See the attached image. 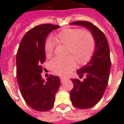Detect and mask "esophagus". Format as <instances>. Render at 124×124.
Here are the masks:
<instances>
[{"label": "esophagus", "mask_w": 124, "mask_h": 124, "mask_svg": "<svg viewBox=\"0 0 124 124\" xmlns=\"http://www.w3.org/2000/svg\"><path fill=\"white\" fill-rule=\"evenodd\" d=\"M66 80H67V78H64V77H60V81H61V82H64V81H66Z\"/></svg>", "instance_id": "obj_1"}]
</instances>
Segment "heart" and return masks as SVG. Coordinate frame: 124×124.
Segmentation results:
<instances>
[{"mask_svg":"<svg viewBox=\"0 0 124 124\" xmlns=\"http://www.w3.org/2000/svg\"><path fill=\"white\" fill-rule=\"evenodd\" d=\"M53 39L59 44L66 45L68 56L66 58H54L51 60L50 66L56 74L60 76L68 75L76 66L88 62L94 49V40L92 35L87 30L77 28H64L58 32ZM54 42L51 39H47L44 44V51L47 57L53 53Z\"/></svg>","mask_w":124,"mask_h":124,"instance_id":"obj_1","label":"heart"}]
</instances>
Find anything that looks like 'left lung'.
Masks as SVG:
<instances>
[{
  "label": "left lung",
  "instance_id": "1",
  "mask_svg": "<svg viewBox=\"0 0 124 124\" xmlns=\"http://www.w3.org/2000/svg\"><path fill=\"white\" fill-rule=\"evenodd\" d=\"M72 25H78L88 29L95 42L92 58L77 71L84 80L71 79L73 88L70 92L73 105L79 109H89L95 106L102 98L108 85L111 69V58L108 40L104 33L87 21H76Z\"/></svg>",
  "mask_w": 124,
  "mask_h": 124
}]
</instances>
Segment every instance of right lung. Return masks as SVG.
Listing matches in <instances>:
<instances>
[{"mask_svg":"<svg viewBox=\"0 0 124 124\" xmlns=\"http://www.w3.org/2000/svg\"><path fill=\"white\" fill-rule=\"evenodd\" d=\"M60 27L39 25L30 30L21 40L16 53V78L22 97L28 106L38 111H47L54 105L60 85L58 77L42 78V65L46 60L44 44L49 33Z\"/></svg>","mask_w":124,"mask_h":124,"instance_id":"obj_1","label":"right lung"}]
</instances>
